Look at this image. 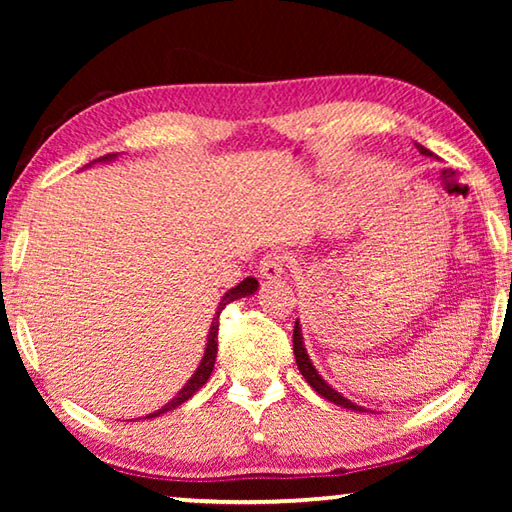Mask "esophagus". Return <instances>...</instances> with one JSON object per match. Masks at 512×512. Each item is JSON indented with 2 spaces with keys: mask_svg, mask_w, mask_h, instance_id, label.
I'll use <instances>...</instances> for the list:
<instances>
[{
  "mask_svg": "<svg viewBox=\"0 0 512 512\" xmlns=\"http://www.w3.org/2000/svg\"><path fill=\"white\" fill-rule=\"evenodd\" d=\"M289 257L282 253V250H271V253H266L262 262H259V275L264 277V280H277L284 273V268H287Z\"/></svg>",
  "mask_w": 512,
  "mask_h": 512,
  "instance_id": "1",
  "label": "esophagus"
}]
</instances>
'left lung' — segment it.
Instances as JSON below:
<instances>
[{"label": "left lung", "mask_w": 512, "mask_h": 512, "mask_svg": "<svg viewBox=\"0 0 512 512\" xmlns=\"http://www.w3.org/2000/svg\"><path fill=\"white\" fill-rule=\"evenodd\" d=\"M415 146H418V151H420L422 155H433L429 149H424L422 144H415ZM293 354H296V363H298L300 375L307 379V384H309L311 388H314V391H316L318 395H323L325 400L339 404V406H345V409H350V411H366V409H363V406L354 404V402H350V400H345V397H343L341 393H336L334 388L329 386L327 381L318 375L316 368L311 366V361H309L307 352H305V345H302V336H300L298 323H296V327H293Z\"/></svg>", "instance_id": "8db88e82"}]
</instances>
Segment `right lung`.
Returning a JSON list of instances; mask_svg holds the SVG:
<instances>
[{
  "mask_svg": "<svg viewBox=\"0 0 512 512\" xmlns=\"http://www.w3.org/2000/svg\"><path fill=\"white\" fill-rule=\"evenodd\" d=\"M110 158H115V153L101 155L99 162H106V160H110ZM94 162H97V160H94ZM255 289H257V280H255V277H246V280L239 282L235 289H230L228 293H225L223 300L219 302V311H216L214 323H212V327H210V339H207V348H205V357H203V361H201V366H198V370L194 372V377L187 381L183 391H180L176 397H173V400H171L169 404H164L162 409L151 413L149 418H158V415L167 413V411H171V409H176V406L187 402L189 397H192V395L198 391V388H203V386L207 384V379H210L212 370H214L216 350H219V341H216V334H219V314H221V309H225V305H230V302H235V300L244 298V296H250V293H253Z\"/></svg>",
  "mask_w": 512,
  "mask_h": 512,
  "instance_id": "obj_1",
  "label": "right lung"
}]
</instances>
